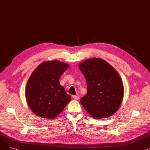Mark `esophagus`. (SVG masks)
Returning <instances> with one entry per match:
<instances>
[{
  "label": "esophagus",
  "instance_id": "1",
  "mask_svg": "<svg viewBox=\"0 0 150 150\" xmlns=\"http://www.w3.org/2000/svg\"><path fill=\"white\" fill-rule=\"evenodd\" d=\"M72 98L75 100H76L79 99V97L77 96H72Z\"/></svg>",
  "mask_w": 150,
  "mask_h": 150
}]
</instances>
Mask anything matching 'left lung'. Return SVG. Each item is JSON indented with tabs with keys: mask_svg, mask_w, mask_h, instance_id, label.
Wrapping results in <instances>:
<instances>
[{
	"mask_svg": "<svg viewBox=\"0 0 150 150\" xmlns=\"http://www.w3.org/2000/svg\"><path fill=\"white\" fill-rule=\"evenodd\" d=\"M87 83L88 92L80 103L95 119L113 115L121 105L124 88L119 74L106 61L90 58L78 65Z\"/></svg>",
	"mask_w": 150,
	"mask_h": 150,
	"instance_id": "left-lung-1",
	"label": "left lung"
}]
</instances>
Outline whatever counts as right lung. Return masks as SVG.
Listing matches in <instances>:
<instances>
[{"mask_svg": "<svg viewBox=\"0 0 150 150\" xmlns=\"http://www.w3.org/2000/svg\"><path fill=\"white\" fill-rule=\"evenodd\" d=\"M69 64L57 60L42 62L31 74L27 81L25 98L35 114L53 119L71 100L59 84V78Z\"/></svg>", "mask_w": 150, "mask_h": 150, "instance_id": "obj_1", "label": "right lung"}]
</instances>
